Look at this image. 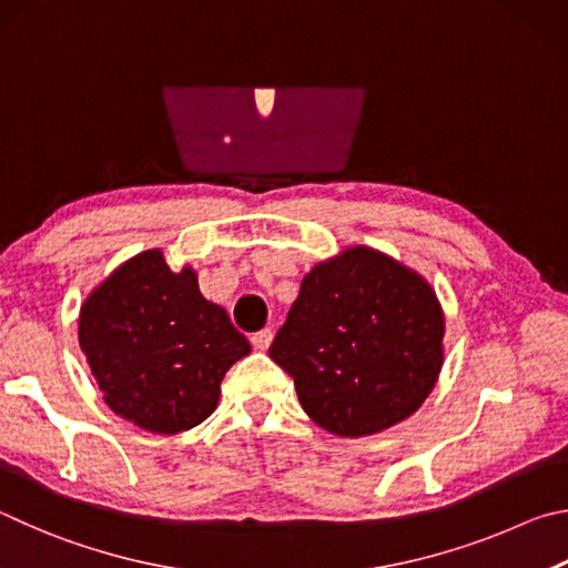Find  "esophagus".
I'll use <instances>...</instances> for the list:
<instances>
[{"label": "esophagus", "mask_w": 568, "mask_h": 568, "mask_svg": "<svg viewBox=\"0 0 568 568\" xmlns=\"http://www.w3.org/2000/svg\"><path fill=\"white\" fill-rule=\"evenodd\" d=\"M272 339H274V332L272 329H262V332H256V334H252V346L254 349H268V344H272Z\"/></svg>", "instance_id": "1"}]
</instances>
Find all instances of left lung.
Wrapping results in <instances>:
<instances>
[{"label":"left lung","mask_w":568,"mask_h":568,"mask_svg":"<svg viewBox=\"0 0 568 568\" xmlns=\"http://www.w3.org/2000/svg\"><path fill=\"white\" fill-rule=\"evenodd\" d=\"M442 339L432 286L392 256L354 246L304 276L268 356L316 424L364 436L419 409L442 372Z\"/></svg>","instance_id":"left-lung-1"}]
</instances>
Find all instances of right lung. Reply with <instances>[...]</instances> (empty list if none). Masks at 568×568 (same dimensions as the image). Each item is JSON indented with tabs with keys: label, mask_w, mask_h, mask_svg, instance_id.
I'll list each match as a JSON object with an SVG mask.
<instances>
[{
	"label": "right lung",
	"mask_w": 568,
	"mask_h": 568,
	"mask_svg": "<svg viewBox=\"0 0 568 568\" xmlns=\"http://www.w3.org/2000/svg\"><path fill=\"white\" fill-rule=\"evenodd\" d=\"M79 346L109 409L152 434H179L216 409L219 384L252 346L229 314L149 248L89 294Z\"/></svg>",
	"instance_id": "obj_1"
}]
</instances>
